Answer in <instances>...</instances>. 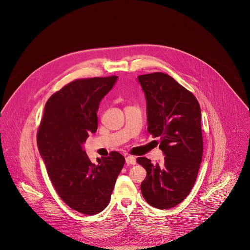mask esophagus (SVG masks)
Masks as SVG:
<instances>
[{
  "label": "esophagus",
  "mask_w": 250,
  "mask_h": 250,
  "mask_svg": "<svg viewBox=\"0 0 250 250\" xmlns=\"http://www.w3.org/2000/svg\"><path fill=\"white\" fill-rule=\"evenodd\" d=\"M125 162L127 165H135L136 164V159L134 156H126L125 157Z\"/></svg>",
  "instance_id": "34e87169"
}]
</instances>
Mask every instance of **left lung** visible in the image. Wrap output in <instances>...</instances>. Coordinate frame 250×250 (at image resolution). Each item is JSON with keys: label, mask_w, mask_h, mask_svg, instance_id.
Returning a JSON list of instances; mask_svg holds the SVG:
<instances>
[{"label": "left lung", "mask_w": 250, "mask_h": 250, "mask_svg": "<svg viewBox=\"0 0 250 250\" xmlns=\"http://www.w3.org/2000/svg\"><path fill=\"white\" fill-rule=\"evenodd\" d=\"M137 79L146 99L147 130L160 138L165 155L157 164L136 159L147 172L140 189L150 206L166 209L180 204L196 182L203 156L201 109L196 97L165 73Z\"/></svg>", "instance_id": "obj_1"}]
</instances>
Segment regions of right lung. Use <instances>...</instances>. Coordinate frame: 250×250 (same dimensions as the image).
Listing matches in <instances>:
<instances>
[{
  "mask_svg": "<svg viewBox=\"0 0 250 250\" xmlns=\"http://www.w3.org/2000/svg\"><path fill=\"white\" fill-rule=\"evenodd\" d=\"M118 76L78 79L46 102L38 131V146L51 183L71 208L96 215L109 205L125 157L110 156L92 163L84 144L98 128L97 112Z\"/></svg>",
  "mask_w": 250,
  "mask_h": 250,
  "instance_id": "obj_1",
  "label": "right lung"
}]
</instances>
